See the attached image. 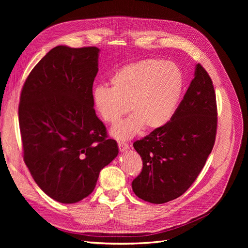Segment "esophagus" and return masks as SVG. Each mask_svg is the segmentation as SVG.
Segmentation results:
<instances>
[{
    "instance_id": "obj_1",
    "label": "esophagus",
    "mask_w": 248,
    "mask_h": 248,
    "mask_svg": "<svg viewBox=\"0 0 248 248\" xmlns=\"http://www.w3.org/2000/svg\"><path fill=\"white\" fill-rule=\"evenodd\" d=\"M117 145H119V149L121 152H124L129 148V146L126 144V142H124V141H119L117 142Z\"/></svg>"
}]
</instances>
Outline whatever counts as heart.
<instances>
[{
    "label": "heart",
    "instance_id": "b5f03b06",
    "mask_svg": "<svg viewBox=\"0 0 248 248\" xmlns=\"http://www.w3.org/2000/svg\"><path fill=\"white\" fill-rule=\"evenodd\" d=\"M110 86H98L93 93V106L100 119L115 124L127 112L133 114L117 123L110 135L126 140L144 126L155 131L173 117L183 91V74L176 64L145 59L124 65L110 77Z\"/></svg>",
    "mask_w": 248,
    "mask_h": 248
}]
</instances>
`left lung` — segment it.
<instances>
[{
  "mask_svg": "<svg viewBox=\"0 0 248 248\" xmlns=\"http://www.w3.org/2000/svg\"><path fill=\"white\" fill-rule=\"evenodd\" d=\"M217 107L213 83L197 64L194 78L171 121L134 142L142 170L132 188L144 201L162 204L184 194L196 180L216 137Z\"/></svg>",
  "mask_w": 248,
  "mask_h": 248,
  "instance_id": "1",
  "label": "left lung"
}]
</instances>
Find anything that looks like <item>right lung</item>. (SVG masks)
Here are the masks:
<instances>
[{"label": "right lung", "mask_w": 248, "mask_h": 248, "mask_svg": "<svg viewBox=\"0 0 248 248\" xmlns=\"http://www.w3.org/2000/svg\"><path fill=\"white\" fill-rule=\"evenodd\" d=\"M97 47L57 46L38 62L22 88L19 124L24 161L40 189L64 204L95 188L119 154L93 106Z\"/></svg>", "instance_id": "obj_1"}]
</instances>
